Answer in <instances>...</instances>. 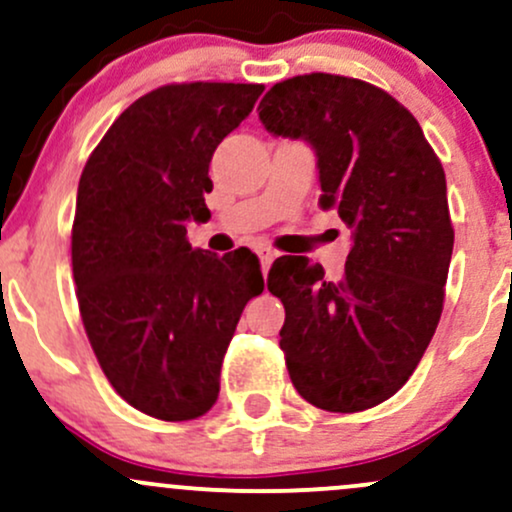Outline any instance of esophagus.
I'll return each mask as SVG.
<instances>
[{
  "instance_id": "obj_1",
  "label": "esophagus",
  "mask_w": 512,
  "mask_h": 512,
  "mask_svg": "<svg viewBox=\"0 0 512 512\" xmlns=\"http://www.w3.org/2000/svg\"><path fill=\"white\" fill-rule=\"evenodd\" d=\"M257 252V257H260V264H262V272L267 274L269 272V267H272V262H274V257H276V252L272 250V248H257L255 250Z\"/></svg>"
}]
</instances>
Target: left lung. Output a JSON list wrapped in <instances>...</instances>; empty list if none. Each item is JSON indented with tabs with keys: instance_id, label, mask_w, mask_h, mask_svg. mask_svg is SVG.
I'll return each mask as SVG.
<instances>
[{
	"instance_id": "8db88e82",
	"label": "left lung",
	"mask_w": 512,
	"mask_h": 512,
	"mask_svg": "<svg viewBox=\"0 0 512 512\" xmlns=\"http://www.w3.org/2000/svg\"><path fill=\"white\" fill-rule=\"evenodd\" d=\"M257 110L267 132L313 146L320 207L354 238L337 281L308 257L269 269L291 383L317 409H370L407 383L443 313L455 243L443 166L416 117L361 79L293 76Z\"/></svg>"
}]
</instances>
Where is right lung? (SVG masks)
I'll use <instances>...</instances> for the list:
<instances>
[{"label":"right lung","instance_id":"right-lung-1","mask_svg":"<svg viewBox=\"0 0 512 512\" xmlns=\"http://www.w3.org/2000/svg\"><path fill=\"white\" fill-rule=\"evenodd\" d=\"M262 84H168L134 101L88 156L76 192L72 269L81 320L105 378L161 421L207 414L260 260L195 250L207 221L209 163Z\"/></svg>","mask_w":512,"mask_h":512}]
</instances>
